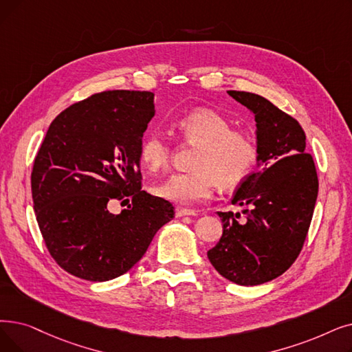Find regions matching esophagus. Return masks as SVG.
<instances>
[{
	"label": "esophagus",
	"instance_id": "34e87169",
	"mask_svg": "<svg viewBox=\"0 0 352 352\" xmlns=\"http://www.w3.org/2000/svg\"><path fill=\"white\" fill-rule=\"evenodd\" d=\"M175 216L177 217H184V216H197V212L194 210H188L184 207H177L175 210Z\"/></svg>",
	"mask_w": 352,
	"mask_h": 352
}]
</instances>
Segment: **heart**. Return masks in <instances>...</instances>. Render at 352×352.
I'll return each mask as SVG.
<instances>
[{
  "label": "heart",
  "mask_w": 352,
  "mask_h": 352,
  "mask_svg": "<svg viewBox=\"0 0 352 352\" xmlns=\"http://www.w3.org/2000/svg\"><path fill=\"white\" fill-rule=\"evenodd\" d=\"M181 138L198 145L191 173L173 174L154 187V194L179 206H194L210 200L216 182L223 188L236 187L256 162L257 148L252 136L232 129V122L210 108H195L175 120ZM142 164L149 171L166 166L171 144L166 136L152 131L140 148Z\"/></svg>",
  "instance_id": "obj_1"
}]
</instances>
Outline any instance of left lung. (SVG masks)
<instances>
[{
    "mask_svg": "<svg viewBox=\"0 0 352 352\" xmlns=\"http://www.w3.org/2000/svg\"><path fill=\"white\" fill-rule=\"evenodd\" d=\"M227 94L254 115L262 166L232 198L246 207L243 214L219 211L223 236L207 256L226 279L254 286L276 279L298 258L314 216L318 175L295 118L249 91Z\"/></svg>",
    "mask_w": 352,
    "mask_h": 352,
    "instance_id": "obj_1",
    "label": "left lung"
}]
</instances>
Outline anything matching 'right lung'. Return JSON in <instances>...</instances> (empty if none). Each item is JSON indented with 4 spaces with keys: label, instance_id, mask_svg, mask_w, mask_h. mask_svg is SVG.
Here are the masks:
<instances>
[{
    "label": "right lung",
    "instance_id": "1",
    "mask_svg": "<svg viewBox=\"0 0 352 352\" xmlns=\"http://www.w3.org/2000/svg\"><path fill=\"white\" fill-rule=\"evenodd\" d=\"M154 94L108 90L70 104L45 133L32 195L45 248L76 278L104 282L141 261L174 206L142 188L140 148ZM111 199L131 201L118 217Z\"/></svg>",
    "mask_w": 352,
    "mask_h": 352
}]
</instances>
